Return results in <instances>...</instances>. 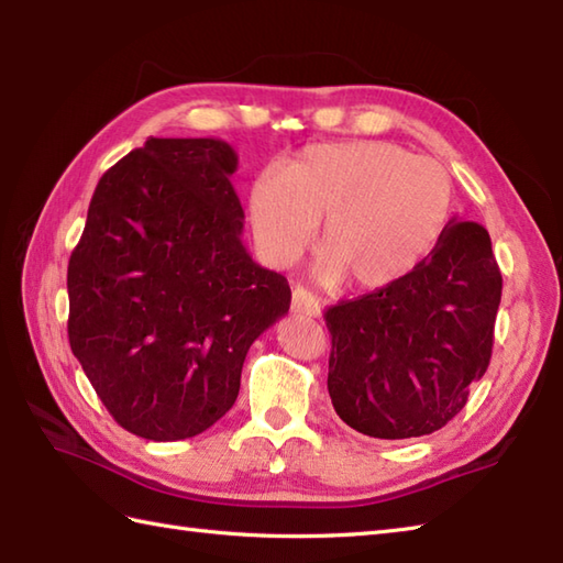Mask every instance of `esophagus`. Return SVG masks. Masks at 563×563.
<instances>
[{"label":"esophagus","instance_id":"1","mask_svg":"<svg viewBox=\"0 0 563 563\" xmlns=\"http://www.w3.org/2000/svg\"><path fill=\"white\" fill-rule=\"evenodd\" d=\"M290 309L295 314H307V317H319L321 314V305L312 292H307L302 288L292 290V302Z\"/></svg>","mask_w":563,"mask_h":563}]
</instances>
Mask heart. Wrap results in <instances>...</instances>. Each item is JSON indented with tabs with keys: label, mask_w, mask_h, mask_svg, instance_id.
<instances>
[{
	"label": "heart",
	"mask_w": 563,
	"mask_h": 563,
	"mask_svg": "<svg viewBox=\"0 0 563 563\" xmlns=\"http://www.w3.org/2000/svg\"><path fill=\"white\" fill-rule=\"evenodd\" d=\"M452 206L445 166L377 140L307 147L249 190L251 227L273 266L300 256L321 220L317 280L351 290H379L411 273L445 232Z\"/></svg>",
	"instance_id": "b5f03b06"
}]
</instances>
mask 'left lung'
Masks as SVG:
<instances>
[{
  "mask_svg": "<svg viewBox=\"0 0 563 563\" xmlns=\"http://www.w3.org/2000/svg\"><path fill=\"white\" fill-rule=\"evenodd\" d=\"M500 290L492 236L452 218L411 273L329 307L327 385L341 421L379 440L452 421L492 361Z\"/></svg>",
  "mask_w": 563,
  "mask_h": 563,
  "instance_id": "left-lung-1",
  "label": "left lung"
}]
</instances>
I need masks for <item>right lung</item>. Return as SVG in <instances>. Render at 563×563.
I'll list each match as a JSON object with an SVG mask.
<instances>
[{
	"mask_svg": "<svg viewBox=\"0 0 563 563\" xmlns=\"http://www.w3.org/2000/svg\"><path fill=\"white\" fill-rule=\"evenodd\" d=\"M236 152L150 137L93 190L69 256V345L106 409L154 442L232 409L244 357L290 309V285L242 242Z\"/></svg>",
	"mask_w": 563,
	"mask_h": 563,
	"instance_id": "add662e5",
	"label": "right lung"
}]
</instances>
